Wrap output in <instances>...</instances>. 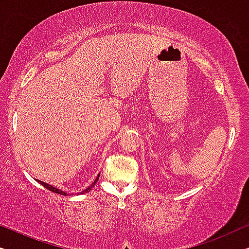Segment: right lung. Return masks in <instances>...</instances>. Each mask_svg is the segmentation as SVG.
<instances>
[{
    "mask_svg": "<svg viewBox=\"0 0 249 249\" xmlns=\"http://www.w3.org/2000/svg\"><path fill=\"white\" fill-rule=\"evenodd\" d=\"M98 178L99 177H97L96 178V180L94 181V183H91L90 185H89V187L87 188V189H85V190L81 192V194H87V192H89L92 189V187H94V185L96 184V182H97L98 181ZM38 182L41 184V185H43L44 188L46 189H48V190H50V191H53V192H54V194H58V195H64V196H67V194L66 192H64V191H61V190H59V189H57V188H54V187H53V185H50V184H48V183H46V182H42V181H40V180H38Z\"/></svg>",
    "mask_w": 249,
    "mask_h": 249,
    "instance_id": "obj_1",
    "label": "right lung"
}]
</instances>
